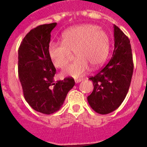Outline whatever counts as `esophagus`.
<instances>
[{"mask_svg": "<svg viewBox=\"0 0 147 147\" xmlns=\"http://www.w3.org/2000/svg\"><path fill=\"white\" fill-rule=\"evenodd\" d=\"M82 80L83 78H76V79H75V82H76V83H78L80 82H82Z\"/></svg>", "mask_w": 147, "mask_h": 147, "instance_id": "esophagus-1", "label": "esophagus"}]
</instances>
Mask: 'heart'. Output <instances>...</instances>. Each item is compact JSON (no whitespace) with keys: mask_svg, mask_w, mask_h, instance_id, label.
Listing matches in <instances>:
<instances>
[{"mask_svg":"<svg viewBox=\"0 0 147 147\" xmlns=\"http://www.w3.org/2000/svg\"><path fill=\"white\" fill-rule=\"evenodd\" d=\"M109 48V38L105 30L93 24H83L64 32L62 43L51 42L47 52L53 66L61 69L68 65L75 52L78 57L63 74L77 78L87 73L90 66H100L107 59Z\"/></svg>","mask_w":147,"mask_h":147,"instance_id":"1","label":"heart"}]
</instances>
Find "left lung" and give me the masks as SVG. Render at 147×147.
Segmentation results:
<instances>
[{"mask_svg":"<svg viewBox=\"0 0 147 147\" xmlns=\"http://www.w3.org/2000/svg\"><path fill=\"white\" fill-rule=\"evenodd\" d=\"M114 49L111 59L95 76L90 77L94 89L88 101L94 111L107 114L114 111L126 98L133 71L132 50L129 38L114 26Z\"/></svg>","mask_w":147,"mask_h":147,"instance_id":"1","label":"left lung"}]
</instances>
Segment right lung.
Returning <instances> with one entry per match:
<instances>
[{"mask_svg": "<svg viewBox=\"0 0 147 147\" xmlns=\"http://www.w3.org/2000/svg\"><path fill=\"white\" fill-rule=\"evenodd\" d=\"M56 24H43L31 30L18 49V76L24 98L32 108L45 114L59 111L75 85L71 77L54 82L56 69L47 49L51 31Z\"/></svg>", "mask_w": 147, "mask_h": 147, "instance_id": "obj_1", "label": "right lung"}]
</instances>
